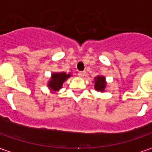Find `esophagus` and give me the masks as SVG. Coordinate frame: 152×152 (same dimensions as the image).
Listing matches in <instances>:
<instances>
[{"instance_id": "34e87169", "label": "esophagus", "mask_w": 152, "mask_h": 152, "mask_svg": "<svg viewBox=\"0 0 152 152\" xmlns=\"http://www.w3.org/2000/svg\"><path fill=\"white\" fill-rule=\"evenodd\" d=\"M78 76L80 77H83V76H86V71H79L78 72Z\"/></svg>"}]
</instances>
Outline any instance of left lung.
<instances>
[{"mask_svg": "<svg viewBox=\"0 0 152 152\" xmlns=\"http://www.w3.org/2000/svg\"><path fill=\"white\" fill-rule=\"evenodd\" d=\"M106 88L105 77L104 76H98L94 77V88L98 92H104Z\"/></svg>", "mask_w": 152, "mask_h": 152, "instance_id": "8db88e82", "label": "left lung"}]
</instances>
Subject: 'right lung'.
I'll return each instance as SVG.
<instances>
[{"instance_id": "1", "label": "right lung", "mask_w": 152, "mask_h": 152, "mask_svg": "<svg viewBox=\"0 0 152 152\" xmlns=\"http://www.w3.org/2000/svg\"><path fill=\"white\" fill-rule=\"evenodd\" d=\"M70 73L66 74V72H58V73H53L51 78L48 81V87L52 92H57L63 87V83L70 77Z\"/></svg>"}]
</instances>
